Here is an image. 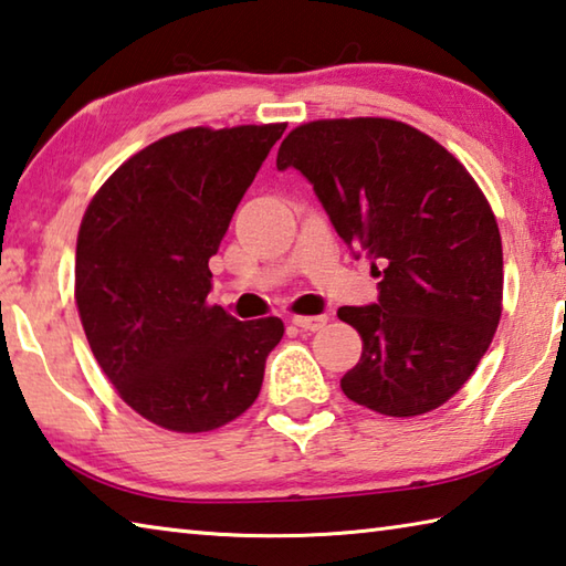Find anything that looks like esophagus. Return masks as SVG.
Here are the masks:
<instances>
[{"instance_id": "1", "label": "esophagus", "mask_w": 566, "mask_h": 566, "mask_svg": "<svg viewBox=\"0 0 566 566\" xmlns=\"http://www.w3.org/2000/svg\"><path fill=\"white\" fill-rule=\"evenodd\" d=\"M293 325H295V328H301V331L315 333V331H321V328H325V325H328V315H295Z\"/></svg>"}]
</instances>
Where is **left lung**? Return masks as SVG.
<instances>
[{"instance_id": "obj_1", "label": "left lung", "mask_w": 566, "mask_h": 566, "mask_svg": "<svg viewBox=\"0 0 566 566\" xmlns=\"http://www.w3.org/2000/svg\"><path fill=\"white\" fill-rule=\"evenodd\" d=\"M298 168L378 301L343 305L363 338L343 375L353 402L412 418L448 402L488 353L502 315V238L480 186L448 148L392 118H328L285 136Z\"/></svg>"}]
</instances>
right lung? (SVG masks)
<instances>
[{
  "label": "right lung",
  "instance_id": "add662e5",
  "mask_svg": "<svg viewBox=\"0 0 566 566\" xmlns=\"http://www.w3.org/2000/svg\"><path fill=\"white\" fill-rule=\"evenodd\" d=\"M285 124L186 128L128 158L88 203L76 308L122 400L174 432H208L255 402L281 318L208 305L228 223Z\"/></svg>",
  "mask_w": 566,
  "mask_h": 566
}]
</instances>
